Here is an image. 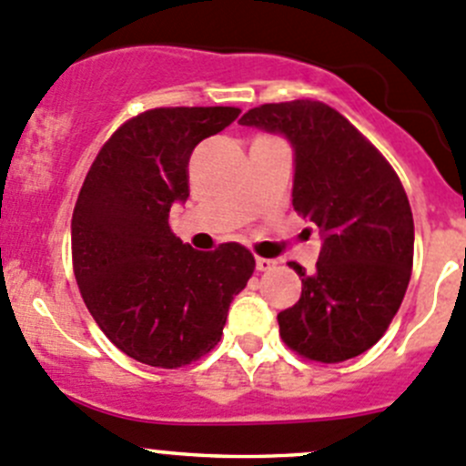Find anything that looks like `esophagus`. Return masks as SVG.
Wrapping results in <instances>:
<instances>
[{
	"mask_svg": "<svg viewBox=\"0 0 466 466\" xmlns=\"http://www.w3.org/2000/svg\"><path fill=\"white\" fill-rule=\"evenodd\" d=\"M275 266H278V261L275 259H266V257H257L255 259L257 270H270V268H275Z\"/></svg>",
	"mask_w": 466,
	"mask_h": 466,
	"instance_id": "1",
	"label": "esophagus"
}]
</instances>
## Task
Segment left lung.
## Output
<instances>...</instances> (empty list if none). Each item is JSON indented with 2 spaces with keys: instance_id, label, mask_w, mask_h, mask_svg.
Wrapping results in <instances>:
<instances>
[{
  "instance_id": "left-lung-1",
  "label": "left lung",
  "mask_w": 466,
  "mask_h": 466,
  "mask_svg": "<svg viewBox=\"0 0 466 466\" xmlns=\"http://www.w3.org/2000/svg\"><path fill=\"white\" fill-rule=\"evenodd\" d=\"M293 147V209L319 228L314 273L279 311L284 343L314 362L358 358L390 328L408 291L414 220L385 157L332 106L314 99L261 104L238 120Z\"/></svg>"
}]
</instances>
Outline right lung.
Listing matches in <instances>:
<instances>
[{
  "label": "right lung",
  "instance_id": "right-lung-1",
  "mask_svg": "<svg viewBox=\"0 0 466 466\" xmlns=\"http://www.w3.org/2000/svg\"><path fill=\"white\" fill-rule=\"evenodd\" d=\"M238 113L150 108L104 143L86 175L72 214L75 278L95 323L137 362L177 369L209 353L255 270L238 243L198 252L168 225L188 198L191 152Z\"/></svg>",
  "mask_w": 466,
  "mask_h": 466
}]
</instances>
